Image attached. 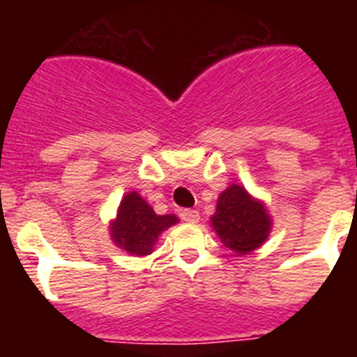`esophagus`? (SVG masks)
Returning a JSON list of instances; mask_svg holds the SVG:
<instances>
[{
	"mask_svg": "<svg viewBox=\"0 0 357 357\" xmlns=\"http://www.w3.org/2000/svg\"><path fill=\"white\" fill-rule=\"evenodd\" d=\"M182 220L188 223H197L198 220H200V213H198L197 209H184L182 211Z\"/></svg>",
	"mask_w": 357,
	"mask_h": 357,
	"instance_id": "34e87169",
	"label": "esophagus"
}]
</instances>
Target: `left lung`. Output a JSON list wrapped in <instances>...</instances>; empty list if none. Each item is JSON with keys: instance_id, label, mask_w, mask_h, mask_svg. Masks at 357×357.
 <instances>
[{"instance_id": "left-lung-1", "label": "left lung", "mask_w": 357, "mask_h": 357, "mask_svg": "<svg viewBox=\"0 0 357 357\" xmlns=\"http://www.w3.org/2000/svg\"><path fill=\"white\" fill-rule=\"evenodd\" d=\"M209 222L220 241L238 255H248L263 247L273 227L266 204L236 182L220 193L216 213Z\"/></svg>"}]
</instances>
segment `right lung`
<instances>
[{
	"instance_id": "add662e5",
	"label": "right lung",
	"mask_w": 357,
	"mask_h": 357,
	"mask_svg": "<svg viewBox=\"0 0 357 357\" xmlns=\"http://www.w3.org/2000/svg\"><path fill=\"white\" fill-rule=\"evenodd\" d=\"M178 223L175 214H157L137 191H130L119 202L109 232L114 245L127 254L148 255L153 252L164 230Z\"/></svg>"
}]
</instances>
